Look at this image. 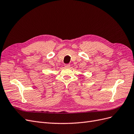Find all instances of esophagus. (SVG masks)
Segmentation results:
<instances>
[{"label": "esophagus", "instance_id": "1", "mask_svg": "<svg viewBox=\"0 0 134 134\" xmlns=\"http://www.w3.org/2000/svg\"><path fill=\"white\" fill-rule=\"evenodd\" d=\"M65 68H69L70 66V65L69 64H65Z\"/></svg>", "mask_w": 134, "mask_h": 134}]
</instances>
